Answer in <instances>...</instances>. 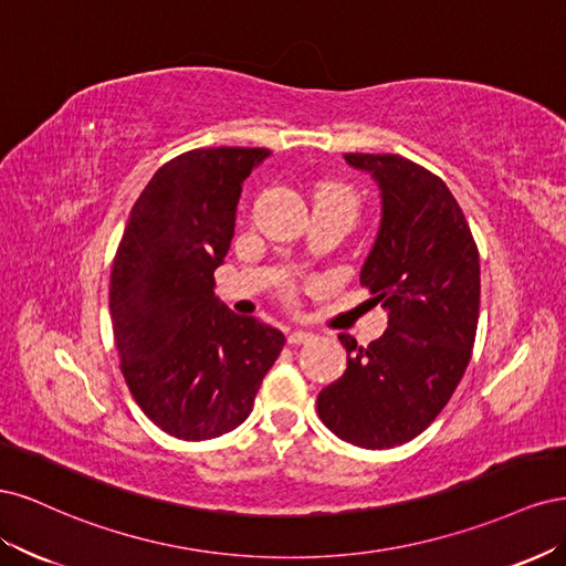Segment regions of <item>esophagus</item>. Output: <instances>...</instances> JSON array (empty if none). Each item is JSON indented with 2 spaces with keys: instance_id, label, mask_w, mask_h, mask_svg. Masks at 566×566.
Returning <instances> with one entry per match:
<instances>
[{
  "instance_id": "obj_1",
  "label": "esophagus",
  "mask_w": 566,
  "mask_h": 566,
  "mask_svg": "<svg viewBox=\"0 0 566 566\" xmlns=\"http://www.w3.org/2000/svg\"><path fill=\"white\" fill-rule=\"evenodd\" d=\"M306 339H312V333L300 331V328L290 331V335H287V342H290V345H302V342H306Z\"/></svg>"
}]
</instances>
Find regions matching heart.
Returning <instances> with one entry per match:
<instances>
[{
    "label": "heart",
    "mask_w": 566,
    "mask_h": 566,
    "mask_svg": "<svg viewBox=\"0 0 566 566\" xmlns=\"http://www.w3.org/2000/svg\"><path fill=\"white\" fill-rule=\"evenodd\" d=\"M316 205H325V208L345 210L352 217H356L358 210V196L352 186L342 181H323L316 188Z\"/></svg>",
    "instance_id": "heart-1"
}]
</instances>
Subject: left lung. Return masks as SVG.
<instances>
[{"label": "left lung", "mask_w": 566, "mask_h": 566, "mask_svg": "<svg viewBox=\"0 0 566 566\" xmlns=\"http://www.w3.org/2000/svg\"><path fill=\"white\" fill-rule=\"evenodd\" d=\"M380 188V227L361 285L387 312L368 347L339 333L347 370L316 408L333 434L361 449L416 439L465 373L479 321V252L449 186L401 156L347 153Z\"/></svg>", "instance_id": "8db88e82"}]
</instances>
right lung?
I'll return each mask as SVG.
<instances>
[{
  "mask_svg": "<svg viewBox=\"0 0 566 566\" xmlns=\"http://www.w3.org/2000/svg\"><path fill=\"white\" fill-rule=\"evenodd\" d=\"M266 148H198L165 163L139 200L111 273L125 382L163 432L186 441L235 430L285 335L214 295L243 181Z\"/></svg>",
  "mask_w": 566,
  "mask_h": 566,
  "instance_id": "add662e5",
  "label": "right lung"
}]
</instances>
